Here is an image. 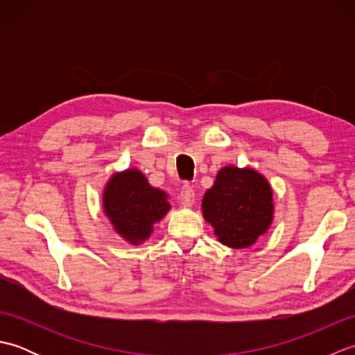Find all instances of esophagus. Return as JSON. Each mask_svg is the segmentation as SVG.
Listing matches in <instances>:
<instances>
[{
    "instance_id": "1",
    "label": "esophagus",
    "mask_w": 355,
    "mask_h": 355,
    "mask_svg": "<svg viewBox=\"0 0 355 355\" xmlns=\"http://www.w3.org/2000/svg\"><path fill=\"white\" fill-rule=\"evenodd\" d=\"M178 198H180V201H182L183 206L191 207L193 205V201H195V192L189 184H184L182 187V191H180Z\"/></svg>"
}]
</instances>
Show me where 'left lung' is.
<instances>
[{"mask_svg": "<svg viewBox=\"0 0 355 355\" xmlns=\"http://www.w3.org/2000/svg\"><path fill=\"white\" fill-rule=\"evenodd\" d=\"M201 212L223 245L247 248L273 223V189L253 168L224 166L202 197Z\"/></svg>", "mask_w": 355, "mask_h": 355, "instance_id": "obj_1", "label": "left lung"}]
</instances>
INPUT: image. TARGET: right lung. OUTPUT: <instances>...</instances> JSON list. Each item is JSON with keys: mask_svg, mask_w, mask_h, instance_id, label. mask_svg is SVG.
<instances>
[{"mask_svg": "<svg viewBox=\"0 0 355 355\" xmlns=\"http://www.w3.org/2000/svg\"><path fill=\"white\" fill-rule=\"evenodd\" d=\"M169 195L149 184L137 168L114 172L102 192L103 214L120 238L143 244L171 210Z\"/></svg>", "mask_w": 355, "mask_h": 355, "instance_id": "1", "label": "right lung"}]
</instances>
